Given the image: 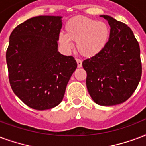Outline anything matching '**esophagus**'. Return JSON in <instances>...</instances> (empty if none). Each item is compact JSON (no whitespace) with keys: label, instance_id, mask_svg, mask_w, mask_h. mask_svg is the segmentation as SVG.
I'll list each match as a JSON object with an SVG mask.
<instances>
[{"label":"esophagus","instance_id":"1","mask_svg":"<svg viewBox=\"0 0 146 146\" xmlns=\"http://www.w3.org/2000/svg\"><path fill=\"white\" fill-rule=\"evenodd\" d=\"M76 63H77V66L79 67V68H80V67H82V61L80 60H76Z\"/></svg>","mask_w":146,"mask_h":146}]
</instances>
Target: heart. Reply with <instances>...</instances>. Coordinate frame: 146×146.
Returning a JSON list of instances; mask_svg holds the SVG:
<instances>
[{
    "label": "heart",
    "mask_w": 146,
    "mask_h": 146,
    "mask_svg": "<svg viewBox=\"0 0 146 146\" xmlns=\"http://www.w3.org/2000/svg\"><path fill=\"white\" fill-rule=\"evenodd\" d=\"M66 35H59V43L66 50L72 48L75 42L79 53L90 58L103 50L110 38V30L105 22L86 17L71 19L65 27Z\"/></svg>",
    "instance_id": "heart-1"
}]
</instances>
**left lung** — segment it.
<instances>
[{"label": "left lung", "mask_w": 146, "mask_h": 146, "mask_svg": "<svg viewBox=\"0 0 146 146\" xmlns=\"http://www.w3.org/2000/svg\"><path fill=\"white\" fill-rule=\"evenodd\" d=\"M110 26V38L103 50L83 62L86 87L100 106L125 102L134 93L142 76L140 48L133 32L124 23L100 15Z\"/></svg>", "instance_id": "8db88e82"}]
</instances>
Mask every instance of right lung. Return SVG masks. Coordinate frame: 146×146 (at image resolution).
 Wrapping results in <instances>:
<instances>
[{"mask_svg":"<svg viewBox=\"0 0 146 146\" xmlns=\"http://www.w3.org/2000/svg\"><path fill=\"white\" fill-rule=\"evenodd\" d=\"M61 16H37L19 24L9 38L6 60L15 95L29 107L46 110L62 102L77 67L75 59L58 50Z\"/></svg>","mask_w":146,"mask_h":146,"instance_id":"obj_1","label":"right lung"}]
</instances>
